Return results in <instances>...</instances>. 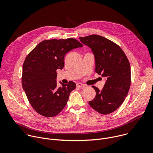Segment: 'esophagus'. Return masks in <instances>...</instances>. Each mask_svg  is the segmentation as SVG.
I'll return each mask as SVG.
<instances>
[{
  "label": "esophagus",
  "mask_w": 153,
  "mask_h": 153,
  "mask_svg": "<svg viewBox=\"0 0 153 153\" xmlns=\"http://www.w3.org/2000/svg\"><path fill=\"white\" fill-rule=\"evenodd\" d=\"M76 86H77V87H78V88H82V87L85 86V85L83 83H77L76 84Z\"/></svg>",
  "instance_id": "34e87169"
}]
</instances>
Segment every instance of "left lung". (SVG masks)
<instances>
[{"label": "left lung", "instance_id": "obj_1", "mask_svg": "<svg viewBox=\"0 0 153 153\" xmlns=\"http://www.w3.org/2000/svg\"><path fill=\"white\" fill-rule=\"evenodd\" d=\"M79 39L91 49L95 57L96 72L106 78L102 90L92 86L96 94L89 105L100 114L111 113L122 104L129 90V60L118 45L101 36L93 34Z\"/></svg>", "mask_w": 153, "mask_h": 153}]
</instances>
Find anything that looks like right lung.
<instances>
[{"label":"right lung","instance_id":"add662e5","mask_svg":"<svg viewBox=\"0 0 153 153\" xmlns=\"http://www.w3.org/2000/svg\"><path fill=\"white\" fill-rule=\"evenodd\" d=\"M83 45L73 38L41 42L28 54L22 68V83L34 110L47 117L57 115L66 106L70 93L76 88L73 81L60 82L57 87V69L64 67V57L68 51Z\"/></svg>","mask_w":153,"mask_h":153}]
</instances>
